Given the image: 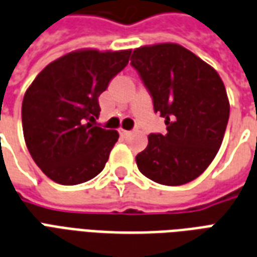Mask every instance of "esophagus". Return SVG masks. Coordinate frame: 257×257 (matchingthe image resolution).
<instances>
[{
  "label": "esophagus",
  "instance_id": "1",
  "mask_svg": "<svg viewBox=\"0 0 257 257\" xmlns=\"http://www.w3.org/2000/svg\"><path fill=\"white\" fill-rule=\"evenodd\" d=\"M120 134H121V136L127 137V136H130V134H131V131L124 130V128H120Z\"/></svg>",
  "mask_w": 257,
  "mask_h": 257
}]
</instances>
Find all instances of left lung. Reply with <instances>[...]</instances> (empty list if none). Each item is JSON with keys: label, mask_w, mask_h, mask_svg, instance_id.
<instances>
[{"label": "left lung", "mask_w": 257, "mask_h": 257, "mask_svg": "<svg viewBox=\"0 0 257 257\" xmlns=\"http://www.w3.org/2000/svg\"><path fill=\"white\" fill-rule=\"evenodd\" d=\"M131 65L167 124V134L148 136V147L136 157L138 170L160 185L192 182L223 141L230 115L223 82L211 65L178 44L137 48Z\"/></svg>", "instance_id": "1"}]
</instances>
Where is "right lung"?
I'll use <instances>...</instances> for the list:
<instances>
[{"instance_id":"add662e5","label":"right lung","mask_w":257,"mask_h":257,"mask_svg":"<svg viewBox=\"0 0 257 257\" xmlns=\"http://www.w3.org/2000/svg\"><path fill=\"white\" fill-rule=\"evenodd\" d=\"M131 50L79 49L45 67L22 105L24 141L46 177L78 185L98 175L119 138L95 123L98 97L128 63Z\"/></svg>"}]
</instances>
